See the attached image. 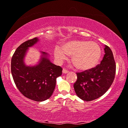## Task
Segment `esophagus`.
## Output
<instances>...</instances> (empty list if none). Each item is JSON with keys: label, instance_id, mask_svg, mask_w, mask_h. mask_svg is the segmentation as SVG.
Returning <instances> with one entry per match:
<instances>
[{"label": "esophagus", "instance_id": "1", "mask_svg": "<svg viewBox=\"0 0 128 128\" xmlns=\"http://www.w3.org/2000/svg\"><path fill=\"white\" fill-rule=\"evenodd\" d=\"M68 72V71L67 70H66V69H63V70H62V73H63V74H67Z\"/></svg>", "mask_w": 128, "mask_h": 128}]
</instances>
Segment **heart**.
Segmentation results:
<instances>
[{"mask_svg":"<svg viewBox=\"0 0 128 128\" xmlns=\"http://www.w3.org/2000/svg\"><path fill=\"white\" fill-rule=\"evenodd\" d=\"M72 56L71 61L77 69L86 70L93 68L98 63L101 55L100 46L94 42L86 40H73L65 42L62 48L56 46L54 58L58 62H63Z\"/></svg>","mask_w":128,"mask_h":128,"instance_id":"1","label":"heart"}]
</instances>
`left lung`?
Returning <instances> with one entry per match:
<instances>
[{"instance_id": "8db88e82", "label": "left lung", "mask_w": 128, "mask_h": 128, "mask_svg": "<svg viewBox=\"0 0 128 128\" xmlns=\"http://www.w3.org/2000/svg\"><path fill=\"white\" fill-rule=\"evenodd\" d=\"M105 54L100 64L90 70L77 73L74 85L77 96L82 100L90 101L102 96L114 81L116 63L112 51L105 45Z\"/></svg>"}]
</instances>
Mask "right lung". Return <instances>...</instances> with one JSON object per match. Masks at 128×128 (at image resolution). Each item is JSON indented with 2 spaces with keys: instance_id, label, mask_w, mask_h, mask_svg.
<instances>
[{
  "instance_id": "obj_1",
  "label": "right lung",
  "mask_w": 128,
  "mask_h": 128,
  "mask_svg": "<svg viewBox=\"0 0 128 128\" xmlns=\"http://www.w3.org/2000/svg\"><path fill=\"white\" fill-rule=\"evenodd\" d=\"M39 41L38 38L28 40L19 46L11 59V74L16 86L22 94L32 100L41 102L52 96L56 78L62 74V68L50 62L47 53L35 66H27L24 58L28 48Z\"/></svg>"
}]
</instances>
